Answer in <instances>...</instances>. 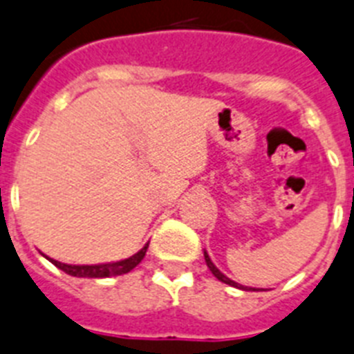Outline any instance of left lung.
<instances>
[{
	"mask_svg": "<svg viewBox=\"0 0 354 354\" xmlns=\"http://www.w3.org/2000/svg\"><path fill=\"white\" fill-rule=\"evenodd\" d=\"M204 258H206L207 268H209V270L213 272V276L216 277V279H218V281H222V283H225V285H229V286H234V288L247 290V286H243V285H238V283H234V281H232V279H229L227 276H223L222 272H220L218 268L214 267V263H213V261H211V258H209V256H207V252H204Z\"/></svg>",
	"mask_w": 354,
	"mask_h": 354,
	"instance_id": "8db88e82",
	"label": "left lung"
}]
</instances>
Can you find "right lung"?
<instances>
[{
    "instance_id": "obj_1",
    "label": "right lung",
    "mask_w": 354,
    "mask_h": 354,
    "mask_svg": "<svg viewBox=\"0 0 354 354\" xmlns=\"http://www.w3.org/2000/svg\"><path fill=\"white\" fill-rule=\"evenodd\" d=\"M148 249V243L140 250L136 252L131 258L122 259V261H114V263H100V265H68V263H60L57 259H50L51 263L55 265L57 268L64 270L66 274L75 277H113V276H122V274H127L131 272L132 268L138 267L141 263V259L145 258Z\"/></svg>"
}]
</instances>
